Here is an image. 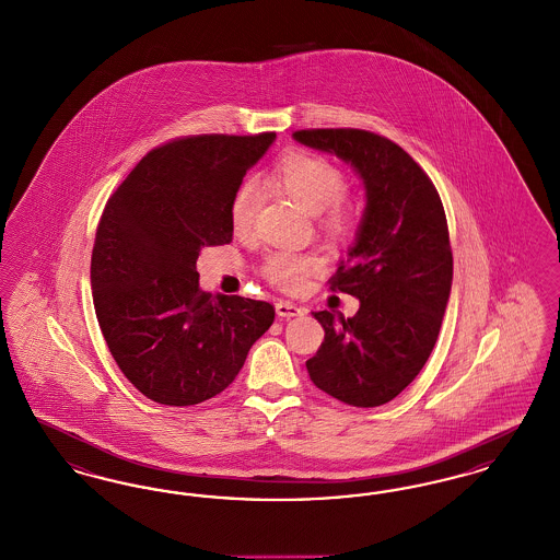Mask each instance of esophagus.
Wrapping results in <instances>:
<instances>
[{
  "label": "esophagus",
  "instance_id": "obj_1",
  "mask_svg": "<svg viewBox=\"0 0 560 560\" xmlns=\"http://www.w3.org/2000/svg\"><path fill=\"white\" fill-rule=\"evenodd\" d=\"M275 311H277V315H279L281 319H290V317L304 315V308H302V306H298V304H293V302H288V300H279V302L275 304Z\"/></svg>",
  "mask_w": 560,
  "mask_h": 560
}]
</instances>
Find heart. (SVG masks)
I'll return each mask as SVG.
<instances>
[{
  "label": "heart",
  "mask_w": 560,
  "mask_h": 560,
  "mask_svg": "<svg viewBox=\"0 0 560 560\" xmlns=\"http://www.w3.org/2000/svg\"><path fill=\"white\" fill-rule=\"evenodd\" d=\"M272 180L283 188L295 203L306 212L319 213L323 229L331 237H347L354 229L357 212L340 195L347 178L338 165L306 151H293L277 161ZM260 185L249 178L241 185L231 201V222L237 233H247L260 210ZM319 267V260L308 254L275 252L267 258L265 275L268 281L283 288L298 290L308 272Z\"/></svg>",
  "instance_id": "heart-1"
}]
</instances>
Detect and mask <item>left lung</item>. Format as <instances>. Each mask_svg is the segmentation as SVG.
Returning a JSON list of instances; mask_svg holds the SVG:
<instances>
[{"mask_svg":"<svg viewBox=\"0 0 560 560\" xmlns=\"http://www.w3.org/2000/svg\"><path fill=\"white\" fill-rule=\"evenodd\" d=\"M300 144L348 163L365 188L357 237L329 279L354 317L313 313L325 329L306 361L315 386L354 407L395 399L424 368L450 302L453 256L441 197L393 140L365 130H300Z\"/></svg>","mask_w":560,"mask_h":560,"instance_id":"left-lung-1","label":"left lung"}]
</instances>
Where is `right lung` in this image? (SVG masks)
I'll return each instance as SVG.
<instances>
[{"mask_svg": "<svg viewBox=\"0 0 560 560\" xmlns=\"http://www.w3.org/2000/svg\"><path fill=\"white\" fill-rule=\"evenodd\" d=\"M275 138L174 140L107 201L92 249L94 308L115 363L155 402L220 395L275 320L262 300L201 292L197 272L203 247L233 241V195Z\"/></svg>", "mask_w": 560, "mask_h": 560, "instance_id": "obj_1", "label": "right lung"}]
</instances>
